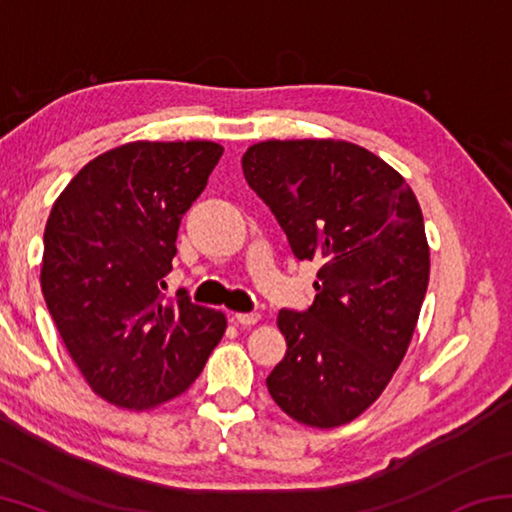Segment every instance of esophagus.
<instances>
[{
  "label": "esophagus",
  "instance_id": "34e87169",
  "mask_svg": "<svg viewBox=\"0 0 512 512\" xmlns=\"http://www.w3.org/2000/svg\"><path fill=\"white\" fill-rule=\"evenodd\" d=\"M259 318L262 316L255 314V311H250V314H235V323L241 327H250V325H257Z\"/></svg>",
  "mask_w": 512,
  "mask_h": 512
}]
</instances>
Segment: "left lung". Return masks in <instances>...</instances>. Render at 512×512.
<instances>
[{"instance_id": "8db88e82", "label": "left lung", "mask_w": 512, "mask_h": 512, "mask_svg": "<svg viewBox=\"0 0 512 512\" xmlns=\"http://www.w3.org/2000/svg\"><path fill=\"white\" fill-rule=\"evenodd\" d=\"M300 262H318L307 311L282 309L287 354L266 377L293 420L332 429L377 400L400 366L429 284L418 198L393 167L341 140H268L241 158Z\"/></svg>"}]
</instances>
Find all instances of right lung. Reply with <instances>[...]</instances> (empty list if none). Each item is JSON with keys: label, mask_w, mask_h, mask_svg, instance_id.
I'll return each instance as SVG.
<instances>
[{"label": "right lung", "mask_w": 512, "mask_h": 512, "mask_svg": "<svg viewBox=\"0 0 512 512\" xmlns=\"http://www.w3.org/2000/svg\"><path fill=\"white\" fill-rule=\"evenodd\" d=\"M223 155L214 142H131L76 173L51 207L40 284L69 357L124 409L185 393L225 332L185 289L164 298L183 214Z\"/></svg>", "instance_id": "add662e5"}]
</instances>
